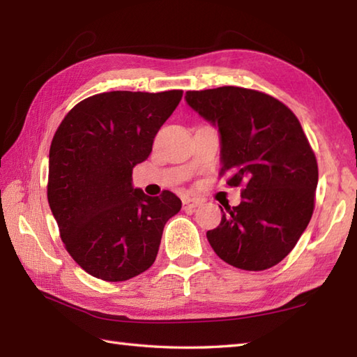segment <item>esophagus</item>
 <instances>
[{"mask_svg":"<svg viewBox=\"0 0 357 357\" xmlns=\"http://www.w3.org/2000/svg\"><path fill=\"white\" fill-rule=\"evenodd\" d=\"M198 206H201V201L196 199V198H187L184 199V208L185 210H193Z\"/></svg>","mask_w":357,"mask_h":357,"instance_id":"obj_1","label":"esophagus"}]
</instances>
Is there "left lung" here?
<instances>
[{"instance_id":"obj_1","label":"left lung","mask_w":357,"mask_h":357,"mask_svg":"<svg viewBox=\"0 0 357 357\" xmlns=\"http://www.w3.org/2000/svg\"><path fill=\"white\" fill-rule=\"evenodd\" d=\"M185 100L221 133L219 176L242 187L207 231L215 253L248 271L275 267L294 248L314 210L317 161L294 113L276 98L244 87L190 90Z\"/></svg>"}]
</instances>
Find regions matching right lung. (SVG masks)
Instances as JSON below:
<instances>
[{"instance_id": "right-lung-1", "label": "right lung", "mask_w": 357, "mask_h": 357, "mask_svg": "<svg viewBox=\"0 0 357 357\" xmlns=\"http://www.w3.org/2000/svg\"><path fill=\"white\" fill-rule=\"evenodd\" d=\"M183 98L105 92L67 113L49 153L47 199L64 247L82 270L107 282L141 275L155 262L165 222L181 210L176 195H144L132 170Z\"/></svg>"}]
</instances>
